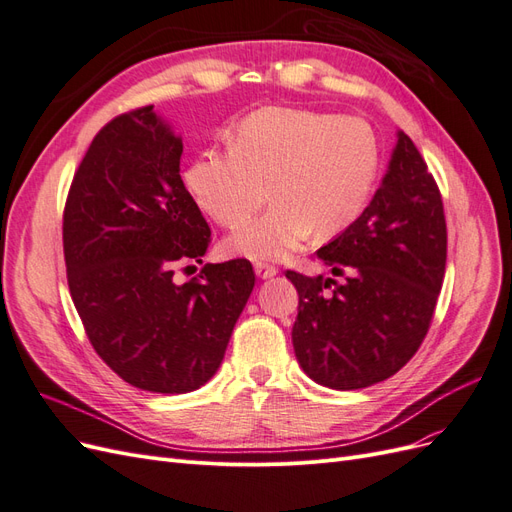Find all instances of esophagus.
I'll list each match as a JSON object with an SVG mask.
<instances>
[{
  "mask_svg": "<svg viewBox=\"0 0 512 512\" xmlns=\"http://www.w3.org/2000/svg\"><path fill=\"white\" fill-rule=\"evenodd\" d=\"M254 271H256V275L260 277V280H269V277H273V275H277V271H280V269H277L275 265H269V262H256V265H254Z\"/></svg>",
  "mask_w": 512,
  "mask_h": 512,
  "instance_id": "34e87169",
  "label": "esophagus"
}]
</instances>
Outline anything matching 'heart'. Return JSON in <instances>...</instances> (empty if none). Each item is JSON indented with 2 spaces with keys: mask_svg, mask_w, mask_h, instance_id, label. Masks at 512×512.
<instances>
[{
  "mask_svg": "<svg viewBox=\"0 0 512 512\" xmlns=\"http://www.w3.org/2000/svg\"><path fill=\"white\" fill-rule=\"evenodd\" d=\"M376 134L361 117L265 106L243 117L226 149L203 153L185 173L196 203L224 228H239L228 252L282 260L316 235L327 239L361 218L378 175Z\"/></svg>",
  "mask_w": 512,
  "mask_h": 512,
  "instance_id": "1",
  "label": "heart"
}]
</instances>
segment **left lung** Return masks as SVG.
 <instances>
[{"label":"left lung","instance_id":"obj_1","mask_svg":"<svg viewBox=\"0 0 512 512\" xmlns=\"http://www.w3.org/2000/svg\"><path fill=\"white\" fill-rule=\"evenodd\" d=\"M316 254L344 282L286 271L299 292L292 327L299 365L335 391L391 378L423 344L446 267L442 196L408 134H397L361 218Z\"/></svg>","mask_w":512,"mask_h":512}]
</instances>
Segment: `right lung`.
I'll return each instance as SVG.
<instances>
[{
	"mask_svg": "<svg viewBox=\"0 0 512 512\" xmlns=\"http://www.w3.org/2000/svg\"><path fill=\"white\" fill-rule=\"evenodd\" d=\"M181 153L153 106L123 113L91 141L64 209L68 286L91 346L121 380L164 395L211 380L256 282L245 258L175 280L211 241Z\"/></svg>",
	"mask_w": 512,
	"mask_h": 512,
	"instance_id": "1",
	"label": "right lung"
}]
</instances>
